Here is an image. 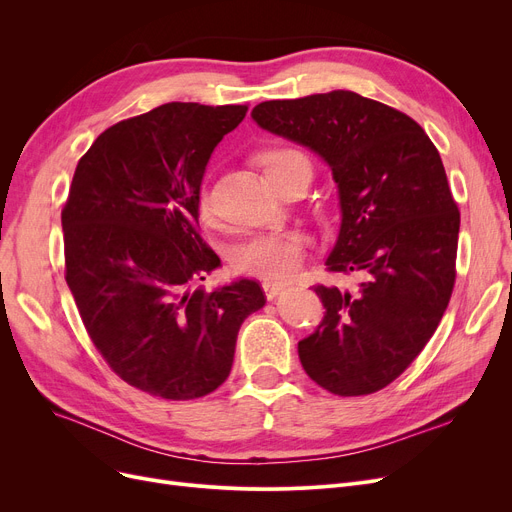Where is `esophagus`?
Instances as JSON below:
<instances>
[{"instance_id":"34e87169","label":"esophagus","mask_w":512,"mask_h":512,"mask_svg":"<svg viewBox=\"0 0 512 512\" xmlns=\"http://www.w3.org/2000/svg\"><path fill=\"white\" fill-rule=\"evenodd\" d=\"M263 290H265V297L272 301V299L278 297L282 290H286V284H282V282H263Z\"/></svg>"}]
</instances>
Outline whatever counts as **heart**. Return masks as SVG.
Masks as SVG:
<instances>
[{"instance_id": "obj_1", "label": "heart", "mask_w": 512, "mask_h": 512, "mask_svg": "<svg viewBox=\"0 0 512 512\" xmlns=\"http://www.w3.org/2000/svg\"><path fill=\"white\" fill-rule=\"evenodd\" d=\"M259 164L265 170L267 178H272L290 161L307 159L301 151L290 147H270L259 153ZM199 211L205 222L218 220V213L211 203L207 191L199 195ZM307 249V236L299 230L286 232H265L251 236L249 240L236 247L232 255V265L238 274H247L265 280H290L301 270Z\"/></svg>"}]
</instances>
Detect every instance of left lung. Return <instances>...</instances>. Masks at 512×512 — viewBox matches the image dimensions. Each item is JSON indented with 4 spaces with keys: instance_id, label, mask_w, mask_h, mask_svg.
Listing matches in <instances>:
<instances>
[{
    "instance_id": "left-lung-1",
    "label": "left lung",
    "mask_w": 512,
    "mask_h": 512,
    "mask_svg": "<svg viewBox=\"0 0 512 512\" xmlns=\"http://www.w3.org/2000/svg\"><path fill=\"white\" fill-rule=\"evenodd\" d=\"M253 120L324 157L342 226L326 261L359 288L315 284L321 326L299 342L309 378L338 396L373 394L434 336L456 280L461 211L442 157L407 114L353 91L263 101Z\"/></svg>"
}]
</instances>
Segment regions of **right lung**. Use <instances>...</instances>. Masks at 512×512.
I'll use <instances>...</instances> for the list:
<instances>
[{
	"label": "right lung",
	"instance_id": "obj_1",
	"mask_svg": "<svg viewBox=\"0 0 512 512\" xmlns=\"http://www.w3.org/2000/svg\"><path fill=\"white\" fill-rule=\"evenodd\" d=\"M247 110L159 105L101 132L76 166L62 207L66 282L99 355L147 394L220 388L240 324L267 301L255 280L193 288L220 265L199 232L205 166Z\"/></svg>",
	"mask_w": 512,
	"mask_h": 512
}]
</instances>
